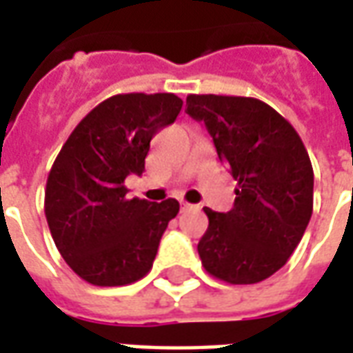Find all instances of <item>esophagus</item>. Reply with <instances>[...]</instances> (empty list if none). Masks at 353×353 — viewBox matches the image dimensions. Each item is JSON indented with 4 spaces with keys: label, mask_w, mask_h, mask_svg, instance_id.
<instances>
[{
    "label": "esophagus",
    "mask_w": 353,
    "mask_h": 353,
    "mask_svg": "<svg viewBox=\"0 0 353 353\" xmlns=\"http://www.w3.org/2000/svg\"><path fill=\"white\" fill-rule=\"evenodd\" d=\"M181 210H199V206H192L189 202H181Z\"/></svg>",
    "instance_id": "obj_1"
}]
</instances>
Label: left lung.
Returning <instances> with one entry per match:
<instances>
[{"label": "left lung", "mask_w": 353, "mask_h": 353, "mask_svg": "<svg viewBox=\"0 0 353 353\" xmlns=\"http://www.w3.org/2000/svg\"><path fill=\"white\" fill-rule=\"evenodd\" d=\"M185 111L204 123L238 181L230 212L204 208L202 266L234 285L266 280L288 263L312 217L314 170L303 139L257 98L189 94Z\"/></svg>", "instance_id": "8db88e82"}]
</instances>
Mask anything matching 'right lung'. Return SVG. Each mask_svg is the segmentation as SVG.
<instances>
[{
	"instance_id": "add662e5",
	"label": "right lung",
	"mask_w": 353,
	"mask_h": 353,
	"mask_svg": "<svg viewBox=\"0 0 353 353\" xmlns=\"http://www.w3.org/2000/svg\"><path fill=\"white\" fill-rule=\"evenodd\" d=\"M181 105L172 92L115 94L65 139L47 177L45 217L58 252L81 280L115 288L151 270L179 202L128 199L124 179L145 170L151 139L176 121Z\"/></svg>"
}]
</instances>
